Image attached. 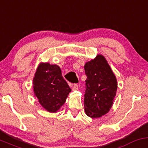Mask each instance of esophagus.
I'll use <instances>...</instances> for the list:
<instances>
[{
	"mask_svg": "<svg viewBox=\"0 0 148 148\" xmlns=\"http://www.w3.org/2000/svg\"><path fill=\"white\" fill-rule=\"evenodd\" d=\"M70 86H71V88H72V90H73V91L78 90V85L77 84H71Z\"/></svg>",
	"mask_w": 148,
	"mask_h": 148,
	"instance_id": "obj_1",
	"label": "esophagus"
}]
</instances>
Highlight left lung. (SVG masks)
Instances as JSON below:
<instances>
[{
  "label": "left lung",
  "mask_w": 148,
  "mask_h": 148,
  "mask_svg": "<svg viewBox=\"0 0 148 148\" xmlns=\"http://www.w3.org/2000/svg\"><path fill=\"white\" fill-rule=\"evenodd\" d=\"M85 80L84 106L91 118H99L112 108L117 90V81L110 66L102 55L85 65Z\"/></svg>",
  "instance_id": "obj_1"
}]
</instances>
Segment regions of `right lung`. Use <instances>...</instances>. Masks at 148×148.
I'll list each match as a JSON object with an SVG mask.
<instances>
[{"mask_svg":"<svg viewBox=\"0 0 148 148\" xmlns=\"http://www.w3.org/2000/svg\"><path fill=\"white\" fill-rule=\"evenodd\" d=\"M34 93L43 108L55 113L66 102L71 89L57 65L41 63L33 79Z\"/></svg>","mask_w":148,"mask_h":148,"instance_id":"right-lung-1","label":"right lung"}]
</instances>
